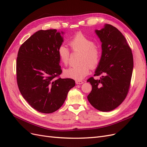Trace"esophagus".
Returning <instances> with one entry per match:
<instances>
[{
    "label": "esophagus",
    "mask_w": 147,
    "mask_h": 147,
    "mask_svg": "<svg viewBox=\"0 0 147 147\" xmlns=\"http://www.w3.org/2000/svg\"><path fill=\"white\" fill-rule=\"evenodd\" d=\"M75 83H76V84H80L83 83L84 82H83V81H78V80H77V81H75Z\"/></svg>",
    "instance_id": "obj_1"
}]
</instances>
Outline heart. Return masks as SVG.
<instances>
[{"instance_id":"b5f03b06","label":"heart","mask_w":147,"mask_h":147,"mask_svg":"<svg viewBox=\"0 0 147 147\" xmlns=\"http://www.w3.org/2000/svg\"><path fill=\"white\" fill-rule=\"evenodd\" d=\"M69 45L74 52H80L78 65L70 67L64 71L66 77L81 80L85 77L91 69H95L101 58V50L94 42L82 33H78L70 40ZM60 61L64 65H67L70 58V51L62 45L57 50Z\"/></svg>"}]
</instances>
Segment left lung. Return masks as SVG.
<instances>
[{"label": "left lung", "mask_w": 147, "mask_h": 147, "mask_svg": "<svg viewBox=\"0 0 147 147\" xmlns=\"http://www.w3.org/2000/svg\"><path fill=\"white\" fill-rule=\"evenodd\" d=\"M96 32L102 42V56L94 75L87 82L92 85L88 100L95 109L110 112L126 99L134 66L131 49L120 31L110 24Z\"/></svg>", "instance_id": "8db88e82"}]
</instances>
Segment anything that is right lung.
<instances>
[{
  "label": "right lung",
  "instance_id": "add662e5",
  "mask_svg": "<svg viewBox=\"0 0 147 147\" xmlns=\"http://www.w3.org/2000/svg\"><path fill=\"white\" fill-rule=\"evenodd\" d=\"M63 42L56 29L40 30L22 44L18 53L20 91L33 109L43 113L58 110L75 84L73 79L59 77L62 69L57 50Z\"/></svg>",
  "mask_w": 147,
  "mask_h": 147
}]
</instances>
